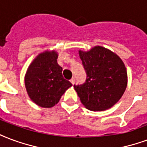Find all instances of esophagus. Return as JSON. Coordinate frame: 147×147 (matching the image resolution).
<instances>
[{
	"label": "esophagus",
	"mask_w": 147,
	"mask_h": 147,
	"mask_svg": "<svg viewBox=\"0 0 147 147\" xmlns=\"http://www.w3.org/2000/svg\"><path fill=\"white\" fill-rule=\"evenodd\" d=\"M75 81H76V79H75V78H72V79H71L70 80L71 83V84H72V85H74V83H75Z\"/></svg>",
	"instance_id": "esophagus-1"
}]
</instances>
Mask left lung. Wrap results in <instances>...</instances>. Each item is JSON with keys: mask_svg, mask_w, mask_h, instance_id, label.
Here are the masks:
<instances>
[{"mask_svg": "<svg viewBox=\"0 0 147 147\" xmlns=\"http://www.w3.org/2000/svg\"><path fill=\"white\" fill-rule=\"evenodd\" d=\"M86 72L83 84L74 85L82 104L93 111L114 106L122 96L128 82L123 61L118 55L100 46L79 51Z\"/></svg>", "mask_w": 147, "mask_h": 147, "instance_id": "obj_1", "label": "left lung"}]
</instances>
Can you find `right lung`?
I'll return each mask as SVG.
<instances>
[{
	"mask_svg": "<svg viewBox=\"0 0 147 147\" xmlns=\"http://www.w3.org/2000/svg\"><path fill=\"white\" fill-rule=\"evenodd\" d=\"M57 53L44 51L29 65L25 76L28 95L42 107H54L72 84L64 79L62 68L57 62Z\"/></svg>",
	"mask_w": 147,
	"mask_h": 147,
	"instance_id": "obj_1",
	"label": "right lung"
}]
</instances>
